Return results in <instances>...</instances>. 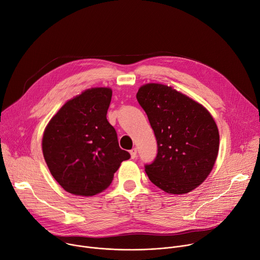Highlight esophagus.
Wrapping results in <instances>:
<instances>
[{
  "mask_svg": "<svg viewBox=\"0 0 260 260\" xmlns=\"http://www.w3.org/2000/svg\"><path fill=\"white\" fill-rule=\"evenodd\" d=\"M129 153H131V158H132V159L137 158V148H133V149L129 151Z\"/></svg>",
  "mask_w": 260,
  "mask_h": 260,
  "instance_id": "1",
  "label": "esophagus"
}]
</instances>
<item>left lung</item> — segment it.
<instances>
[{"mask_svg": "<svg viewBox=\"0 0 260 260\" xmlns=\"http://www.w3.org/2000/svg\"><path fill=\"white\" fill-rule=\"evenodd\" d=\"M137 100L157 139L158 153L145 171L167 193L184 194L201 185L217 158L219 134L202 105L160 83L142 85Z\"/></svg>", "mask_w": 260, "mask_h": 260, "instance_id": "left-lung-1", "label": "left lung"}]
</instances>
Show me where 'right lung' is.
I'll return each mask as SVG.
<instances>
[{
    "label": "right lung",
    "mask_w": 260,
    "mask_h": 260,
    "mask_svg": "<svg viewBox=\"0 0 260 260\" xmlns=\"http://www.w3.org/2000/svg\"><path fill=\"white\" fill-rule=\"evenodd\" d=\"M109 88H93L67 101L50 120L43 136V153L51 175L75 196L92 197L107 189L121 162L131 154L119 147L107 119Z\"/></svg>",
    "instance_id": "1"
}]
</instances>
